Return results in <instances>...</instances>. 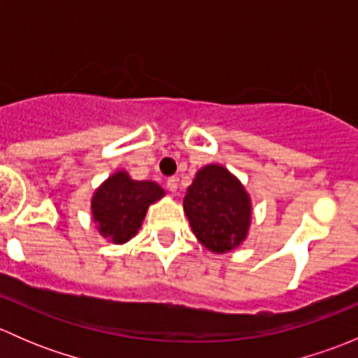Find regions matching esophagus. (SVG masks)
<instances>
[{"instance_id":"esophagus-1","label":"esophagus","mask_w":358,"mask_h":358,"mask_svg":"<svg viewBox=\"0 0 358 358\" xmlns=\"http://www.w3.org/2000/svg\"><path fill=\"white\" fill-rule=\"evenodd\" d=\"M166 187H168V190H171V192H175L176 187H178V178H175V176H171V178L166 180Z\"/></svg>"}]
</instances>
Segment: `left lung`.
<instances>
[{"instance_id":"8db88e82","label":"left lung","mask_w":358,"mask_h":358,"mask_svg":"<svg viewBox=\"0 0 358 358\" xmlns=\"http://www.w3.org/2000/svg\"><path fill=\"white\" fill-rule=\"evenodd\" d=\"M190 227L201 244L213 252H227L246 239L251 206L236 176L223 166L202 168L183 199Z\"/></svg>"}]
</instances>
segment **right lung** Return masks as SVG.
Returning a JSON list of instances; mask_svg holds the SVG:
<instances>
[{"label":"right lung","mask_w":358,"mask_h":358,"mask_svg":"<svg viewBox=\"0 0 358 358\" xmlns=\"http://www.w3.org/2000/svg\"><path fill=\"white\" fill-rule=\"evenodd\" d=\"M164 190L154 182H135L128 173L112 175L95 192L93 220L100 234L112 243H128L142 225L149 204L161 199Z\"/></svg>","instance_id":"add662e5"}]
</instances>
